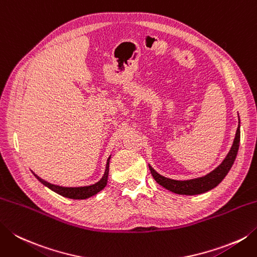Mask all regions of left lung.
<instances>
[{"mask_svg": "<svg viewBox=\"0 0 257 257\" xmlns=\"http://www.w3.org/2000/svg\"><path fill=\"white\" fill-rule=\"evenodd\" d=\"M240 125L237 127L235 135L234 143L232 145V148H230L229 153L226 156L225 159L222 162L217 168H215L213 172H210L206 176L195 179H189V180H175L170 178H166L164 176L159 175L156 170L149 166L150 173H152L153 177L155 178L156 182H157L160 186H163L166 189L170 190L175 194L179 195H198L208 192V190L215 188L222 180L226 177V175L232 168V166L236 159V156H237V152L239 148V140H240Z\"/></svg>", "mask_w": 257, "mask_h": 257, "instance_id": "8db88e82", "label": "left lung"}]
</instances>
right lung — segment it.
I'll list each match as a JSON object with an SVG mask.
<instances>
[{
  "mask_svg": "<svg viewBox=\"0 0 257 257\" xmlns=\"http://www.w3.org/2000/svg\"><path fill=\"white\" fill-rule=\"evenodd\" d=\"M109 162H110V157L107 160V165H105V170L102 178L100 179L98 183L90 186H83V187H62V186L53 185L45 182V180H43L42 178H40L39 176H37L34 173L33 174L35 177L39 179L40 183H42L44 186H47L48 188L53 190L54 193L61 195L63 197L71 198V199H85V198L91 197V196L95 194H98L100 190H102L105 187V185H107V182H108V175H109Z\"/></svg>",
  "mask_w": 257,
  "mask_h": 257,
  "instance_id": "obj_1",
  "label": "right lung"
}]
</instances>
